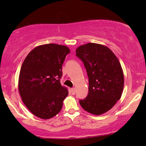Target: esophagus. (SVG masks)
Masks as SVG:
<instances>
[{
  "label": "esophagus",
  "instance_id": "esophagus-1",
  "mask_svg": "<svg viewBox=\"0 0 146 146\" xmlns=\"http://www.w3.org/2000/svg\"><path fill=\"white\" fill-rule=\"evenodd\" d=\"M71 94L72 95H75V88H71Z\"/></svg>",
  "mask_w": 146,
  "mask_h": 146
}]
</instances>
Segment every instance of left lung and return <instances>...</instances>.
Wrapping results in <instances>:
<instances>
[{
  "mask_svg": "<svg viewBox=\"0 0 146 146\" xmlns=\"http://www.w3.org/2000/svg\"><path fill=\"white\" fill-rule=\"evenodd\" d=\"M75 51L86 68L89 84L88 95L80 100V105L93 115H102L121 97L124 77L119 61L109 48L96 43L81 45Z\"/></svg>",
  "mask_w": 146,
  "mask_h": 146,
  "instance_id": "obj_1",
  "label": "left lung"
}]
</instances>
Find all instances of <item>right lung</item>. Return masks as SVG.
I'll return each mask as SVG.
<instances>
[{
	"label": "right lung",
	"instance_id": "1",
	"mask_svg": "<svg viewBox=\"0 0 146 146\" xmlns=\"http://www.w3.org/2000/svg\"><path fill=\"white\" fill-rule=\"evenodd\" d=\"M69 53L66 46L42 44L30 51L23 62L18 90L23 103L35 116L48 119L62 108L68 91L60 80L62 66Z\"/></svg>",
	"mask_w": 146,
	"mask_h": 146
}]
</instances>
